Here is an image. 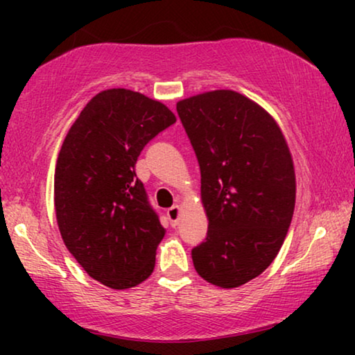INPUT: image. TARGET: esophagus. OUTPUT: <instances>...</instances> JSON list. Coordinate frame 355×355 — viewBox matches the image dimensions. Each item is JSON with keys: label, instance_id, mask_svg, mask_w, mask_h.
<instances>
[{"label": "esophagus", "instance_id": "obj_1", "mask_svg": "<svg viewBox=\"0 0 355 355\" xmlns=\"http://www.w3.org/2000/svg\"><path fill=\"white\" fill-rule=\"evenodd\" d=\"M166 208H168V210H173V208H178V207L173 205V207H166Z\"/></svg>", "mask_w": 355, "mask_h": 355}]
</instances>
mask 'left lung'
Segmentation results:
<instances>
[{"instance_id": "1", "label": "left lung", "mask_w": 355, "mask_h": 355, "mask_svg": "<svg viewBox=\"0 0 355 355\" xmlns=\"http://www.w3.org/2000/svg\"><path fill=\"white\" fill-rule=\"evenodd\" d=\"M174 123L159 101L103 90L80 111L58 155L61 237L82 268L111 289L134 288L155 268L164 227L134 168L145 145Z\"/></svg>"}]
</instances>
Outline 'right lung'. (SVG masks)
Instances as JSON below:
<instances>
[{
  "label": "right lung",
  "mask_w": 355,
  "mask_h": 355,
  "mask_svg": "<svg viewBox=\"0 0 355 355\" xmlns=\"http://www.w3.org/2000/svg\"><path fill=\"white\" fill-rule=\"evenodd\" d=\"M176 110L200 166L208 216L193 266L208 283L237 288L268 268L288 234L293 158L275 121L244 95L207 92Z\"/></svg>",
  "instance_id": "right-lung-1"
}]
</instances>
